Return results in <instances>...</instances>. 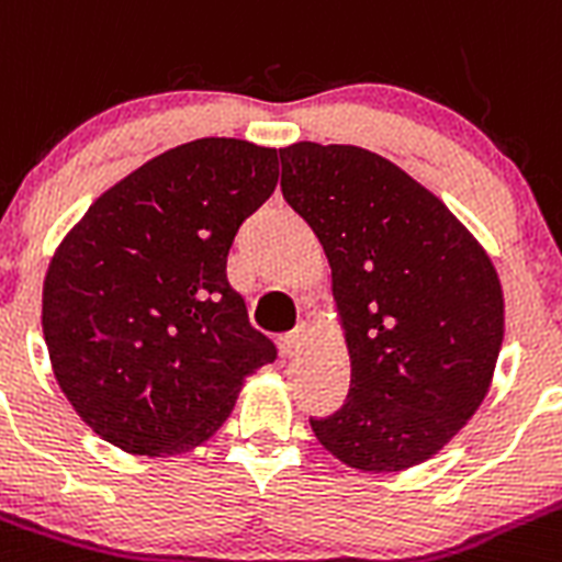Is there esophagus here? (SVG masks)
<instances>
[{
    "mask_svg": "<svg viewBox=\"0 0 562 562\" xmlns=\"http://www.w3.org/2000/svg\"><path fill=\"white\" fill-rule=\"evenodd\" d=\"M305 335H307L305 324H302V327H296V329H291V333L282 335V338H280L282 355H288V358H293V355L302 352V346H305Z\"/></svg>",
    "mask_w": 562,
    "mask_h": 562,
    "instance_id": "esophagus-1",
    "label": "esophagus"
}]
</instances>
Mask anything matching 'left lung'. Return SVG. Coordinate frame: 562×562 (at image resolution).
Returning a JSON list of instances; mask_svg holds the SVG:
<instances>
[{
    "label": "left lung",
    "mask_w": 562,
    "mask_h": 562,
    "mask_svg": "<svg viewBox=\"0 0 562 562\" xmlns=\"http://www.w3.org/2000/svg\"><path fill=\"white\" fill-rule=\"evenodd\" d=\"M282 196L333 269L352 360L346 405L311 418L318 443L358 471H405L465 427L505 335L499 274L432 191L360 146L280 149Z\"/></svg>",
    "instance_id": "left-lung-1"
}]
</instances>
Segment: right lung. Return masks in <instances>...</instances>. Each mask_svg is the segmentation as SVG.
Wrapping results in <instances>:
<instances>
[{
  "label": "right lung",
  "instance_id": "right-lung-1",
  "mask_svg": "<svg viewBox=\"0 0 562 562\" xmlns=\"http://www.w3.org/2000/svg\"><path fill=\"white\" fill-rule=\"evenodd\" d=\"M280 177L277 149L199 138L146 160L68 229L44 280L52 371L113 447H202L277 346L227 282L235 233Z\"/></svg>",
  "mask_w": 562,
  "mask_h": 562
}]
</instances>
